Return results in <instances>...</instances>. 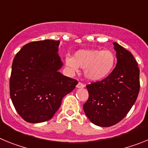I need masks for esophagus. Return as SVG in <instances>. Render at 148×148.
Segmentation results:
<instances>
[{
    "label": "esophagus",
    "mask_w": 148,
    "mask_h": 148,
    "mask_svg": "<svg viewBox=\"0 0 148 148\" xmlns=\"http://www.w3.org/2000/svg\"><path fill=\"white\" fill-rule=\"evenodd\" d=\"M84 87H85V85L83 83H82V82H78V84L76 85L77 88H84Z\"/></svg>",
    "instance_id": "1"
}]
</instances>
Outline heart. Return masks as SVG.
I'll use <instances>...</instances> for the list:
<instances>
[{
	"label": "heart",
	"mask_w": 148,
	"mask_h": 148,
	"mask_svg": "<svg viewBox=\"0 0 148 148\" xmlns=\"http://www.w3.org/2000/svg\"><path fill=\"white\" fill-rule=\"evenodd\" d=\"M116 56L110 49H81L73 57H66V65L72 71L78 67L84 69L86 78L90 81L101 80L113 71L116 64Z\"/></svg>",
	"instance_id": "obj_1"
}]
</instances>
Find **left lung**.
<instances>
[{"instance_id":"1","label":"left lung","mask_w":148,"mask_h":148,"mask_svg":"<svg viewBox=\"0 0 148 148\" xmlns=\"http://www.w3.org/2000/svg\"><path fill=\"white\" fill-rule=\"evenodd\" d=\"M117 64L107 78L87 85L89 98L83 106L94 125L110 127L119 122L130 111L138 97L139 69L130 52L113 43Z\"/></svg>"}]
</instances>
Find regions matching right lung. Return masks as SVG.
Returning <instances> with one entry per match:
<instances>
[{"label": "right lung", "instance_id": "right-lung-1", "mask_svg": "<svg viewBox=\"0 0 148 148\" xmlns=\"http://www.w3.org/2000/svg\"><path fill=\"white\" fill-rule=\"evenodd\" d=\"M59 40L32 41L21 48L12 65L10 92L21 118L29 123L50 119L78 81L62 75Z\"/></svg>", "mask_w": 148, "mask_h": 148}]
</instances>
